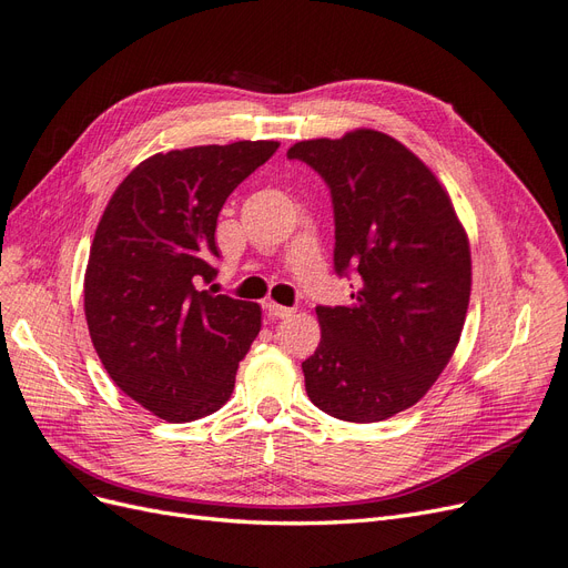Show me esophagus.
Masks as SVG:
<instances>
[{"instance_id":"obj_1","label":"esophagus","mask_w":568,"mask_h":568,"mask_svg":"<svg viewBox=\"0 0 568 568\" xmlns=\"http://www.w3.org/2000/svg\"><path fill=\"white\" fill-rule=\"evenodd\" d=\"M264 308H266V313H268L271 318H290L292 313H295V308L281 306V304H276V302H266V304H264Z\"/></svg>"}]
</instances>
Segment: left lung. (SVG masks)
Returning a JSON list of instances; mask_svg holds the SVG:
<instances>
[{
    "label": "left lung",
    "instance_id": "1",
    "mask_svg": "<svg viewBox=\"0 0 568 568\" xmlns=\"http://www.w3.org/2000/svg\"><path fill=\"white\" fill-rule=\"evenodd\" d=\"M332 196L334 273L348 306H316L323 339L302 363L311 403L353 424L416 405L452 358L470 302V245L437 178L379 131L287 150Z\"/></svg>",
    "mask_w": 568,
    "mask_h": 568
}]
</instances>
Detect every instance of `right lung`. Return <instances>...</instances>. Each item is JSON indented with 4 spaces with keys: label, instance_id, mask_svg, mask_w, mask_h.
Here are the masks:
<instances>
[{
    "label": "right lung",
    "instance_id": "obj_1",
    "mask_svg": "<svg viewBox=\"0 0 568 568\" xmlns=\"http://www.w3.org/2000/svg\"><path fill=\"white\" fill-rule=\"evenodd\" d=\"M278 142L154 154L112 194L91 245L83 311L112 382L173 424L217 412L262 327L257 304L201 285L217 276V217Z\"/></svg>",
    "mask_w": 568,
    "mask_h": 568
}]
</instances>
